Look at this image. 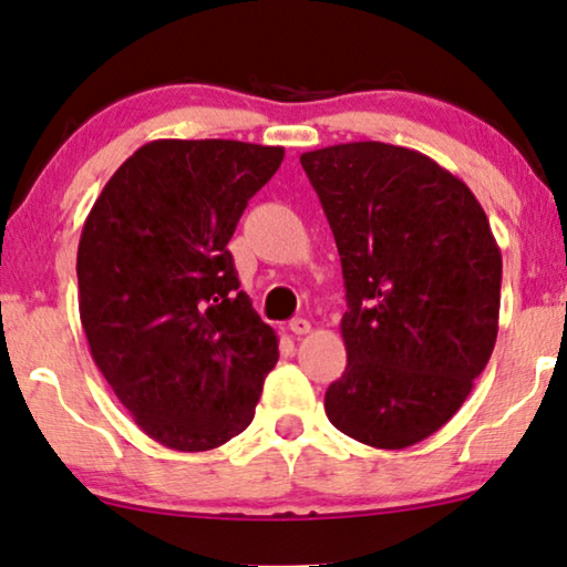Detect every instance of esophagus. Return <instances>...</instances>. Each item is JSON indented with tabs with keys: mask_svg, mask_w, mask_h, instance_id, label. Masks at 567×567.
I'll return each mask as SVG.
<instances>
[{
	"mask_svg": "<svg viewBox=\"0 0 567 567\" xmlns=\"http://www.w3.org/2000/svg\"><path fill=\"white\" fill-rule=\"evenodd\" d=\"M289 330L293 336H307V332L312 330V324H309V320H305V317H297V320L289 322Z\"/></svg>",
	"mask_w": 567,
	"mask_h": 567,
	"instance_id": "obj_1",
	"label": "esophagus"
}]
</instances>
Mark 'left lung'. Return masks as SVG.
Returning a JSON list of instances; mask_svg holds the SVG:
<instances>
[{"label":"left lung","instance_id":"obj_1","mask_svg":"<svg viewBox=\"0 0 567 567\" xmlns=\"http://www.w3.org/2000/svg\"><path fill=\"white\" fill-rule=\"evenodd\" d=\"M343 266V377L324 413L346 436L408 449L472 392L498 338L501 250L460 177L425 154L351 142L301 154Z\"/></svg>","mask_w":567,"mask_h":567}]
</instances>
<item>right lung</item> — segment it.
I'll use <instances>...</instances> for the list:
<instances>
[{
	"label": "right lung",
	"mask_w": 567,
	"mask_h": 567,
	"mask_svg": "<svg viewBox=\"0 0 567 567\" xmlns=\"http://www.w3.org/2000/svg\"><path fill=\"white\" fill-rule=\"evenodd\" d=\"M284 146L157 138L105 183L76 250L92 361L146 436L208 452L250 425L278 338L227 250Z\"/></svg>",
	"instance_id": "1"
}]
</instances>
